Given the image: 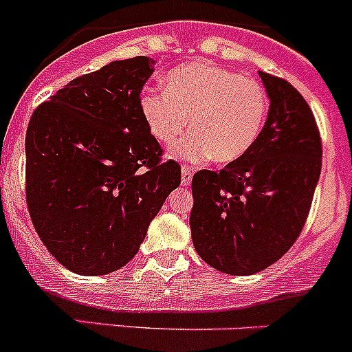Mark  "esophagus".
I'll return each instance as SVG.
<instances>
[{
	"instance_id": "obj_1",
	"label": "esophagus",
	"mask_w": 352,
	"mask_h": 352,
	"mask_svg": "<svg viewBox=\"0 0 352 352\" xmlns=\"http://www.w3.org/2000/svg\"><path fill=\"white\" fill-rule=\"evenodd\" d=\"M192 183V169L190 167H183L182 169V185L188 186Z\"/></svg>"
}]
</instances>
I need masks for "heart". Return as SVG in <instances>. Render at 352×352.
Instances as JSON below:
<instances>
[{"label": "heart", "mask_w": 352, "mask_h": 352, "mask_svg": "<svg viewBox=\"0 0 352 352\" xmlns=\"http://www.w3.org/2000/svg\"><path fill=\"white\" fill-rule=\"evenodd\" d=\"M141 113L159 143L173 144L174 159L201 164H232L243 159L260 138L267 118V96L256 82L216 66L190 63L166 76V92L141 98Z\"/></svg>", "instance_id": "obj_1"}]
</instances>
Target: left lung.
Wrapping results in <instances>:
<instances>
[{
	"mask_svg": "<svg viewBox=\"0 0 352 352\" xmlns=\"http://www.w3.org/2000/svg\"><path fill=\"white\" fill-rule=\"evenodd\" d=\"M269 115L243 159L192 179V241L199 256L230 276L277 262L307 220L321 174V140L311 108L286 80L260 71Z\"/></svg>",
	"mask_w": 352,
	"mask_h": 352,
	"instance_id": "8db88e82",
	"label": "left lung"
}]
</instances>
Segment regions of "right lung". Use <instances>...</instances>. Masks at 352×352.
<instances>
[{
	"label": "right lung",
	"mask_w": 352,
	"mask_h": 352,
	"mask_svg": "<svg viewBox=\"0 0 352 352\" xmlns=\"http://www.w3.org/2000/svg\"><path fill=\"white\" fill-rule=\"evenodd\" d=\"M155 60H113L34 109L25 134V199L41 243L80 276H106L140 251L178 188L141 113Z\"/></svg>",
	"instance_id": "add662e5"
}]
</instances>
